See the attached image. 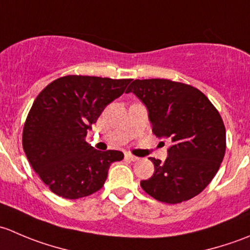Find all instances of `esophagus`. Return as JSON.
<instances>
[{
  "instance_id": "obj_1",
  "label": "esophagus",
  "mask_w": 250,
  "mask_h": 250,
  "mask_svg": "<svg viewBox=\"0 0 250 250\" xmlns=\"http://www.w3.org/2000/svg\"><path fill=\"white\" fill-rule=\"evenodd\" d=\"M125 158H127V160H129V161H138V160H139L137 156H133L132 153H125Z\"/></svg>"
}]
</instances>
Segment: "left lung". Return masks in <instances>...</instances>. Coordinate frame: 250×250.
<instances>
[{
  "label": "left lung",
  "mask_w": 250,
  "mask_h": 250,
  "mask_svg": "<svg viewBox=\"0 0 250 250\" xmlns=\"http://www.w3.org/2000/svg\"><path fill=\"white\" fill-rule=\"evenodd\" d=\"M125 93L145 105L153 134L172 141L166 161L150 157L155 173L140 181L143 190L169 204L202 192L225 156V125L218 110L197 88L163 78L135 80Z\"/></svg>",
  "instance_id": "8db88e82"
}]
</instances>
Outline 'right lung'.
<instances>
[{
  "label": "right lung",
  "mask_w": 250,
  "mask_h": 250,
  "mask_svg": "<svg viewBox=\"0 0 250 250\" xmlns=\"http://www.w3.org/2000/svg\"><path fill=\"white\" fill-rule=\"evenodd\" d=\"M130 81L70 75L53 81L36 98L22 130V147L55 195L76 200L97 192L111 163L123 158L121 151L95 150L85 135Z\"/></svg>",
  "instance_id": "obj_1"
}]
</instances>
